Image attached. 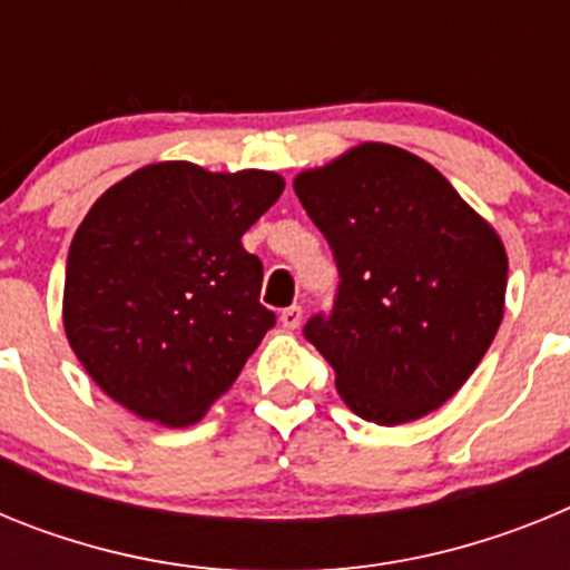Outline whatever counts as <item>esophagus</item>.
Masks as SVG:
<instances>
[{
    "instance_id": "esophagus-1",
    "label": "esophagus",
    "mask_w": 570,
    "mask_h": 570,
    "mask_svg": "<svg viewBox=\"0 0 570 570\" xmlns=\"http://www.w3.org/2000/svg\"><path fill=\"white\" fill-rule=\"evenodd\" d=\"M279 322H282V328H285V331L299 328V325H302V308H299V305H291V308L282 311Z\"/></svg>"
}]
</instances>
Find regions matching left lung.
Wrapping results in <instances>:
<instances>
[{
    "instance_id": "obj_1",
    "label": "left lung",
    "mask_w": 570,
    "mask_h": 570,
    "mask_svg": "<svg viewBox=\"0 0 570 570\" xmlns=\"http://www.w3.org/2000/svg\"><path fill=\"white\" fill-rule=\"evenodd\" d=\"M296 196L328 239L340 288L305 340L356 416L402 425L465 385L502 322L500 236L420 156L365 142L296 176Z\"/></svg>"
}]
</instances>
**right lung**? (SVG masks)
<instances>
[{
  "label": "right lung",
  "mask_w": 570,
  "mask_h": 570,
  "mask_svg": "<svg viewBox=\"0 0 570 570\" xmlns=\"http://www.w3.org/2000/svg\"><path fill=\"white\" fill-rule=\"evenodd\" d=\"M282 190L268 170L159 163L94 203L65 265V334L110 400L183 428L234 385L276 322L242 234Z\"/></svg>",
  "instance_id": "right-lung-1"
}]
</instances>
